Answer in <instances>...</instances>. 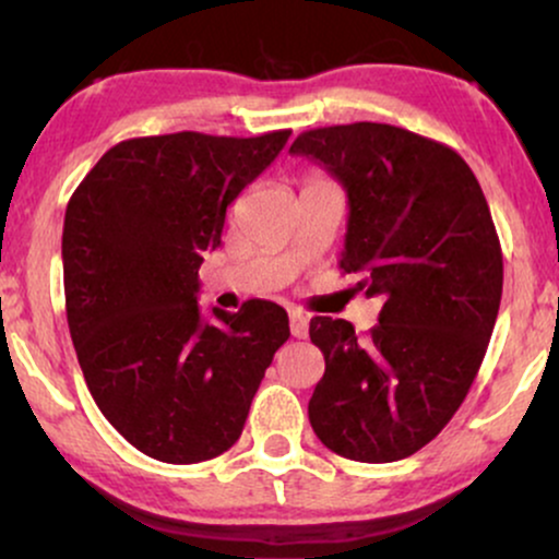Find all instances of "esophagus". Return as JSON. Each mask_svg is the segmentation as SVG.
Listing matches in <instances>:
<instances>
[{"label":"esophagus","mask_w":559,"mask_h":559,"mask_svg":"<svg viewBox=\"0 0 559 559\" xmlns=\"http://www.w3.org/2000/svg\"><path fill=\"white\" fill-rule=\"evenodd\" d=\"M288 320H292V336L305 338L307 331H310V318H307L305 312L292 310V312H288Z\"/></svg>","instance_id":"1"}]
</instances>
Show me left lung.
<instances>
[{"instance_id":"8db88e82","label":"left lung","mask_w":559,"mask_h":559,"mask_svg":"<svg viewBox=\"0 0 559 559\" xmlns=\"http://www.w3.org/2000/svg\"><path fill=\"white\" fill-rule=\"evenodd\" d=\"M288 152L344 186L338 265L383 301L368 338L349 320H310L325 357L312 431L346 460H404L452 420L484 362L502 299L489 204L457 152L396 126L316 128Z\"/></svg>"}]
</instances>
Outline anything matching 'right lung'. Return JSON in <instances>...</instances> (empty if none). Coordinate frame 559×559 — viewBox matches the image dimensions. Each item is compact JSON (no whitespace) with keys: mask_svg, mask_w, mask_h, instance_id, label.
Instances as JSON below:
<instances>
[{"mask_svg":"<svg viewBox=\"0 0 559 559\" xmlns=\"http://www.w3.org/2000/svg\"><path fill=\"white\" fill-rule=\"evenodd\" d=\"M292 131H181L115 144L70 197L62 275L83 378L115 431L159 463L213 460L239 441L288 316L252 299L199 310V265L226 210Z\"/></svg>","mask_w":559,"mask_h":559,"instance_id":"1","label":"right lung"}]
</instances>
